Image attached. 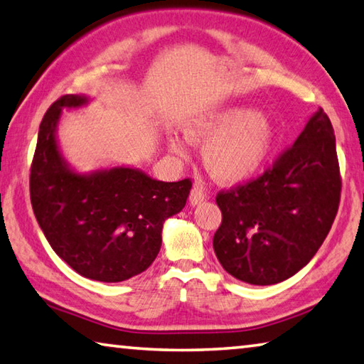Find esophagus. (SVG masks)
<instances>
[{"label":"esophagus","instance_id":"obj_1","mask_svg":"<svg viewBox=\"0 0 364 364\" xmlns=\"http://www.w3.org/2000/svg\"><path fill=\"white\" fill-rule=\"evenodd\" d=\"M205 199H207V196H205L204 193H202V191H200L199 188H193V191H191L189 202H191V205H193V207L202 204V202H204Z\"/></svg>","mask_w":364,"mask_h":364}]
</instances>
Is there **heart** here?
<instances>
[{"mask_svg":"<svg viewBox=\"0 0 364 364\" xmlns=\"http://www.w3.org/2000/svg\"><path fill=\"white\" fill-rule=\"evenodd\" d=\"M184 138L205 147L204 165L215 181L234 186L247 181L267 162L276 141V127L267 114L228 106L189 122ZM167 143L176 156H188V144L181 138L171 136Z\"/></svg>","mask_w":364,"mask_h":364,"instance_id":"1","label":"heart"}]
</instances>
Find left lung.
<instances>
[{"mask_svg":"<svg viewBox=\"0 0 364 364\" xmlns=\"http://www.w3.org/2000/svg\"><path fill=\"white\" fill-rule=\"evenodd\" d=\"M341 186L334 128L318 109L273 168L217 196L223 221L213 250L221 267L254 286L299 273L334 223Z\"/></svg>","mask_w":364,"mask_h":364,"instance_id":"obj_1","label":"left lung"}]
</instances>
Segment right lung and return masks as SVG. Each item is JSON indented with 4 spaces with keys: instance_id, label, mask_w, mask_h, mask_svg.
I'll use <instances>...</instances> for the list:
<instances>
[{
    "instance_id": "right-lung-1",
    "label": "right lung",
    "mask_w": 364,
    "mask_h": 364,
    "mask_svg": "<svg viewBox=\"0 0 364 364\" xmlns=\"http://www.w3.org/2000/svg\"><path fill=\"white\" fill-rule=\"evenodd\" d=\"M91 97L67 95L48 109L30 171L33 213L53 250L88 279L120 282L151 267L162 245L165 220L180 213L189 180L165 183L143 170L115 165L78 171L58 138L63 110Z\"/></svg>"
}]
</instances>
